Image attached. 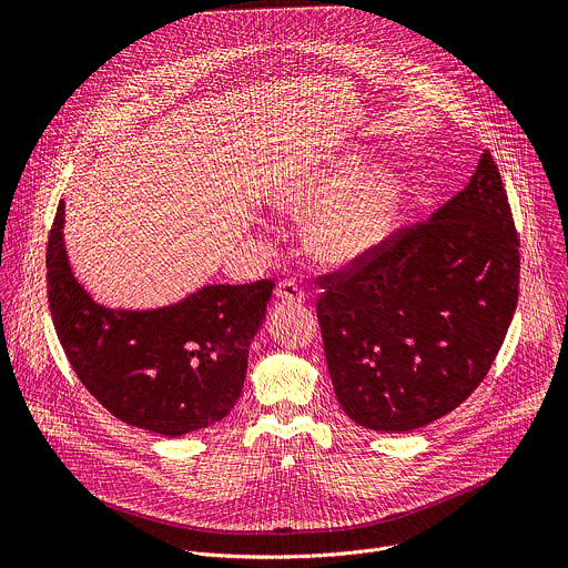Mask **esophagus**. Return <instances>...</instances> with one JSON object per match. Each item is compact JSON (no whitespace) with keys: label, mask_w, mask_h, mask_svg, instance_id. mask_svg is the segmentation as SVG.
Listing matches in <instances>:
<instances>
[{"label":"esophagus","mask_w":568,"mask_h":568,"mask_svg":"<svg viewBox=\"0 0 568 568\" xmlns=\"http://www.w3.org/2000/svg\"><path fill=\"white\" fill-rule=\"evenodd\" d=\"M276 298L287 301V303H303V301L307 298V294H305V290H303L296 281L285 278V281H281L278 287H276Z\"/></svg>","instance_id":"esophagus-1"}]
</instances>
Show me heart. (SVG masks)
Instances as JSON below:
<instances>
[{
    "label": "heart",
    "instance_id": "1",
    "mask_svg": "<svg viewBox=\"0 0 568 568\" xmlns=\"http://www.w3.org/2000/svg\"><path fill=\"white\" fill-rule=\"evenodd\" d=\"M355 159L292 182L278 202L292 211H316L307 226L310 252L331 265H348L379 247L393 229L402 184L388 171H375L361 184Z\"/></svg>",
    "mask_w": 568,
    "mask_h": 568
}]
</instances>
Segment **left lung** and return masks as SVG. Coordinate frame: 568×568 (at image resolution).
<instances>
[{
    "label": "left lung",
    "mask_w": 568,
    "mask_h": 568,
    "mask_svg": "<svg viewBox=\"0 0 568 568\" xmlns=\"http://www.w3.org/2000/svg\"><path fill=\"white\" fill-rule=\"evenodd\" d=\"M323 351L351 420L412 432L488 375L519 296V237L493 154L429 220L316 278Z\"/></svg>",
    "instance_id": "1"
}]
</instances>
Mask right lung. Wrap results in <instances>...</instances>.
Instances as JSON below:
<instances>
[{"label": "right lung", "mask_w": 568, "mask_h": 568, "mask_svg": "<svg viewBox=\"0 0 568 568\" xmlns=\"http://www.w3.org/2000/svg\"><path fill=\"white\" fill-rule=\"evenodd\" d=\"M62 224L60 202L47 245V296L78 379L114 418L139 429L175 438L220 423L242 393L274 281L206 285L148 312L108 310L73 278Z\"/></svg>", "instance_id": "obj_1"}]
</instances>
